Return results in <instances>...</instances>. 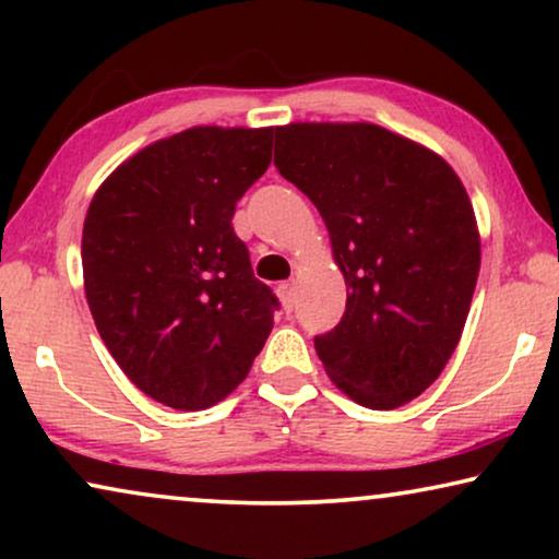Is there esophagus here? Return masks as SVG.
<instances>
[{
  "label": "esophagus",
  "mask_w": 559,
  "mask_h": 559,
  "mask_svg": "<svg viewBox=\"0 0 559 559\" xmlns=\"http://www.w3.org/2000/svg\"><path fill=\"white\" fill-rule=\"evenodd\" d=\"M277 295L282 300V308H285L287 312L295 310V282H282V285L277 287Z\"/></svg>",
  "instance_id": "34e87169"
}]
</instances>
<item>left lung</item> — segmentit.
I'll use <instances>...</instances> for the list:
<instances>
[{"label": "left lung", "instance_id": "1", "mask_svg": "<svg viewBox=\"0 0 559 559\" xmlns=\"http://www.w3.org/2000/svg\"><path fill=\"white\" fill-rule=\"evenodd\" d=\"M274 167L316 203L346 277L341 323L316 335L350 400L394 409L440 377L480 266L473 205L445 159L377 124L274 129Z\"/></svg>", "mask_w": 559, "mask_h": 559}]
</instances>
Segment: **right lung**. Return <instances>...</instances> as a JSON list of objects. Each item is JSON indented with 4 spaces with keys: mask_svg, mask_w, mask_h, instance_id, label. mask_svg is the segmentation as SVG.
<instances>
[{
    "mask_svg": "<svg viewBox=\"0 0 559 559\" xmlns=\"http://www.w3.org/2000/svg\"><path fill=\"white\" fill-rule=\"evenodd\" d=\"M272 159V129L193 127L119 165L83 224L86 300L136 389L205 409L247 379L277 295L234 234L236 201Z\"/></svg>",
    "mask_w": 559,
    "mask_h": 559,
    "instance_id": "add662e5",
    "label": "right lung"
}]
</instances>
